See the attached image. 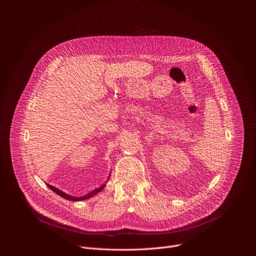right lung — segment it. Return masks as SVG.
<instances>
[{
	"label": "right lung",
	"mask_w": 256,
	"mask_h": 256,
	"mask_svg": "<svg viewBox=\"0 0 256 256\" xmlns=\"http://www.w3.org/2000/svg\"><path fill=\"white\" fill-rule=\"evenodd\" d=\"M46 186H48L54 192H56V194H58L60 196L66 198V200H72V202H80V200H88V198H92L93 196L97 194L98 192H100L104 188V186H105V184H103V186H101L100 188H95L94 190H92V192H90L89 194H85V196H70V194H66V192H62L60 190H58V188H54V186H50V184H46Z\"/></svg>",
	"instance_id": "right-lung-1"
}]
</instances>
